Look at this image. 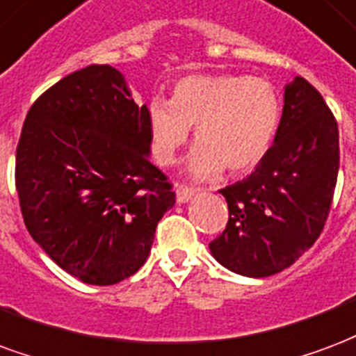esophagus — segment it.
Returning <instances> with one entry per match:
<instances>
[{"label": "esophagus", "instance_id": "34e87169", "mask_svg": "<svg viewBox=\"0 0 356 356\" xmlns=\"http://www.w3.org/2000/svg\"><path fill=\"white\" fill-rule=\"evenodd\" d=\"M177 202H188V200L196 194V188L194 186H188V185H177Z\"/></svg>", "mask_w": 356, "mask_h": 356}]
</instances>
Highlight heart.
Listing matches in <instances>:
<instances>
[{"label":"heart","mask_w":356,"mask_h":356,"mask_svg":"<svg viewBox=\"0 0 356 356\" xmlns=\"http://www.w3.org/2000/svg\"><path fill=\"white\" fill-rule=\"evenodd\" d=\"M281 104L264 79L245 75H188L173 86L171 99L152 97L147 126L152 152L171 164L196 126L198 145L188 160L192 175L211 177L252 170L264 158L277 131Z\"/></svg>","instance_id":"obj_1"}]
</instances>
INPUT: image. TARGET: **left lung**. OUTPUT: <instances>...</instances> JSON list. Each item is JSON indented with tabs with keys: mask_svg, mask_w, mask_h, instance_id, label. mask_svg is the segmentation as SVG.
Instances as JSON below:
<instances>
[{
	"mask_svg": "<svg viewBox=\"0 0 356 356\" xmlns=\"http://www.w3.org/2000/svg\"><path fill=\"white\" fill-rule=\"evenodd\" d=\"M338 170V122L321 92L296 77L272 147L249 177L220 188L228 222L209 243L213 257L249 277L294 264L325 228Z\"/></svg>",
	"mask_w": 356,
	"mask_h": 356,
	"instance_id": "left-lung-1",
	"label": "left lung"
}]
</instances>
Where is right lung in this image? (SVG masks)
<instances>
[{"mask_svg": "<svg viewBox=\"0 0 356 356\" xmlns=\"http://www.w3.org/2000/svg\"><path fill=\"white\" fill-rule=\"evenodd\" d=\"M147 105L107 64L71 73L33 102L17 145L24 225L64 272L107 286L145 264L175 204L149 160Z\"/></svg>", "mask_w": 356, "mask_h": 356, "instance_id": "add662e5", "label": "right lung"}]
</instances>
